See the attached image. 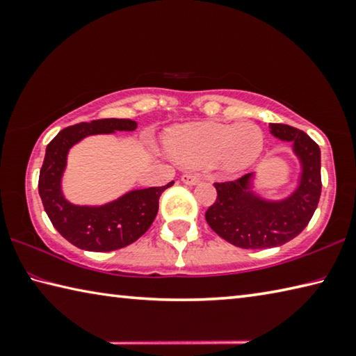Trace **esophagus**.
Listing matches in <instances>:
<instances>
[{
	"instance_id": "1",
	"label": "esophagus",
	"mask_w": 356,
	"mask_h": 356,
	"mask_svg": "<svg viewBox=\"0 0 356 356\" xmlns=\"http://www.w3.org/2000/svg\"><path fill=\"white\" fill-rule=\"evenodd\" d=\"M180 180H182L185 185H196L201 182V177L196 176V174H184V176L180 177Z\"/></svg>"
}]
</instances>
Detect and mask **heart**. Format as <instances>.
Here are the masks:
<instances>
[{
  "label": "heart",
  "instance_id": "1",
  "mask_svg": "<svg viewBox=\"0 0 356 356\" xmlns=\"http://www.w3.org/2000/svg\"><path fill=\"white\" fill-rule=\"evenodd\" d=\"M172 159L186 168L216 165L226 172H242L259 160L264 131L254 122H197L179 127L168 140Z\"/></svg>",
  "mask_w": 356,
  "mask_h": 356
}]
</instances>
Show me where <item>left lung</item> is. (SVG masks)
Masks as SVG:
<instances>
[{"mask_svg": "<svg viewBox=\"0 0 356 356\" xmlns=\"http://www.w3.org/2000/svg\"><path fill=\"white\" fill-rule=\"evenodd\" d=\"M270 134L292 144L300 176L291 195L268 200L254 190L256 172L234 182L215 184L216 201L206 212L209 226L226 242L245 250L281 246L308 226L321 200V149L311 138L286 124H270Z\"/></svg>", "mask_w": 356, "mask_h": 356, "instance_id": "1", "label": "left lung"}]
</instances>
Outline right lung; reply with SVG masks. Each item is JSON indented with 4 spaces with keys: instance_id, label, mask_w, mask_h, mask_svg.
Instances as JSON below:
<instances>
[{
    "instance_id": "right-lung-1",
    "label": "right lung",
    "mask_w": 356,
    "mask_h": 356,
    "mask_svg": "<svg viewBox=\"0 0 356 356\" xmlns=\"http://www.w3.org/2000/svg\"><path fill=\"white\" fill-rule=\"evenodd\" d=\"M131 119H100L70 125L53 138L39 174V195L51 225L72 245L86 251L106 252L124 248L147 231L159 212L160 195L168 186L130 190L102 206H80L64 196L63 177L69 150L92 135L134 131Z\"/></svg>"
}]
</instances>
